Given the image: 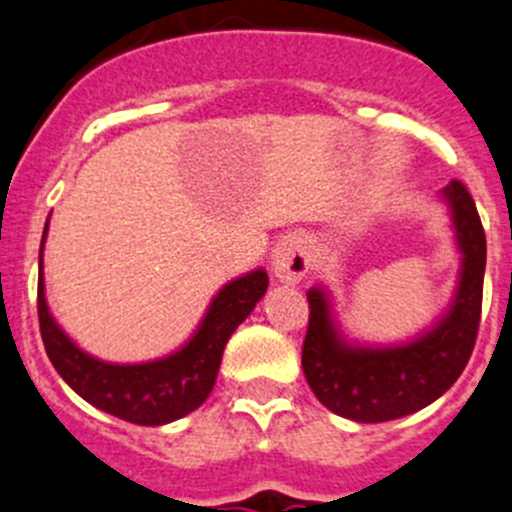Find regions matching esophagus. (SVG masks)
Here are the masks:
<instances>
[{
    "mask_svg": "<svg viewBox=\"0 0 512 512\" xmlns=\"http://www.w3.org/2000/svg\"><path fill=\"white\" fill-rule=\"evenodd\" d=\"M272 272H275L277 280L282 282H300L302 277L310 272L312 257H310V245L302 235H285L282 240H277V245L272 247L270 255Z\"/></svg>",
    "mask_w": 512,
    "mask_h": 512,
    "instance_id": "1",
    "label": "esophagus"
}]
</instances>
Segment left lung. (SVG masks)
Returning a JSON list of instances; mask_svg holds the SVG:
<instances>
[{
  "instance_id": "obj_1",
  "label": "left lung",
  "mask_w": 512,
  "mask_h": 512,
  "mask_svg": "<svg viewBox=\"0 0 512 512\" xmlns=\"http://www.w3.org/2000/svg\"><path fill=\"white\" fill-rule=\"evenodd\" d=\"M438 197L450 212L460 270L448 307L428 327L395 342L357 340L342 327L330 287L307 290L302 372L315 398L340 418L388 423L418 413L448 393L468 365L483 305L485 232L465 185L453 180Z\"/></svg>"
}]
</instances>
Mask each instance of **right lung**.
Segmentation results:
<instances>
[{
    "mask_svg": "<svg viewBox=\"0 0 512 512\" xmlns=\"http://www.w3.org/2000/svg\"><path fill=\"white\" fill-rule=\"evenodd\" d=\"M47 230L49 220L39 245V330L62 380L89 405L135 425L175 423L200 408L215 388L227 340L265 297L267 272L255 267L225 282L207 305L200 325L177 350L155 360L109 362L82 350L49 312L42 270Z\"/></svg>",
    "mask_w": 512,
    "mask_h": 512,
    "instance_id": "1",
    "label": "right lung"
}]
</instances>
